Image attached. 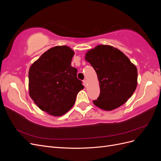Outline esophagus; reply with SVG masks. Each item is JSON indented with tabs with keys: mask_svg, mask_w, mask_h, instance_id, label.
<instances>
[{
	"mask_svg": "<svg viewBox=\"0 0 161 161\" xmlns=\"http://www.w3.org/2000/svg\"><path fill=\"white\" fill-rule=\"evenodd\" d=\"M83 83H84V85L86 86V85H87V80H86V79H85V80H83Z\"/></svg>",
	"mask_w": 161,
	"mask_h": 161,
	"instance_id": "obj_1",
	"label": "esophagus"
}]
</instances>
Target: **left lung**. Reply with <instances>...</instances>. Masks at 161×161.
<instances>
[{
    "label": "left lung",
    "instance_id": "obj_1",
    "mask_svg": "<svg viewBox=\"0 0 161 161\" xmlns=\"http://www.w3.org/2000/svg\"><path fill=\"white\" fill-rule=\"evenodd\" d=\"M85 60L95 69L99 82L100 95L93 103L111 111L124 104L138 84V71L124 53L108 45H98L89 50Z\"/></svg>",
    "mask_w": 161,
    "mask_h": 161
}]
</instances>
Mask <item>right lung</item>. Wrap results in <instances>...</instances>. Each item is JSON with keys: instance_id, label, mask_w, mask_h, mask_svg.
Wrapping results in <instances>:
<instances>
[{"instance_id": "add662e5", "label": "right lung", "mask_w": 161, "mask_h": 161, "mask_svg": "<svg viewBox=\"0 0 161 161\" xmlns=\"http://www.w3.org/2000/svg\"><path fill=\"white\" fill-rule=\"evenodd\" d=\"M75 52L66 46L44 52L29 70V94L41 110L62 116L74 105L76 95L84 89L77 69L71 66Z\"/></svg>"}]
</instances>
